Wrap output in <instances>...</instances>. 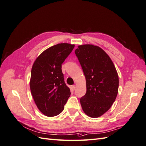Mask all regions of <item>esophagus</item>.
Listing matches in <instances>:
<instances>
[{"mask_svg":"<svg viewBox=\"0 0 146 146\" xmlns=\"http://www.w3.org/2000/svg\"><path fill=\"white\" fill-rule=\"evenodd\" d=\"M75 88H76V86H74V85H73V86H71V90H73V91H74V89H75Z\"/></svg>","mask_w":146,"mask_h":146,"instance_id":"1","label":"esophagus"}]
</instances>
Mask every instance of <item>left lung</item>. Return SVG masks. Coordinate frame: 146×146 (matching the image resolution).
<instances>
[{"instance_id":"left-lung-1","label":"left lung","mask_w":146,"mask_h":146,"mask_svg":"<svg viewBox=\"0 0 146 146\" xmlns=\"http://www.w3.org/2000/svg\"><path fill=\"white\" fill-rule=\"evenodd\" d=\"M75 54L86 79L87 92L80 99L82 109L88 116L100 117L110 109L118 92L116 68L109 55L98 46L79 45Z\"/></svg>"}]
</instances>
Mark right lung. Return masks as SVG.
<instances>
[{
	"label": "right lung",
	"mask_w": 146,
	"mask_h": 146,
	"mask_svg": "<svg viewBox=\"0 0 146 146\" xmlns=\"http://www.w3.org/2000/svg\"><path fill=\"white\" fill-rule=\"evenodd\" d=\"M74 47V45L67 43L53 45L43 51L33 65L31 95L38 109L46 116L60 113L71 95L61 68Z\"/></svg>",
	"instance_id": "add662e5"
}]
</instances>
